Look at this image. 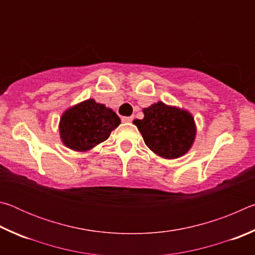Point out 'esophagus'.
<instances>
[{
  "label": "esophagus",
  "mask_w": 255,
  "mask_h": 255,
  "mask_svg": "<svg viewBox=\"0 0 255 255\" xmlns=\"http://www.w3.org/2000/svg\"><path fill=\"white\" fill-rule=\"evenodd\" d=\"M132 119H133V117H123L122 122L123 123H131Z\"/></svg>",
  "instance_id": "34e87169"
}]
</instances>
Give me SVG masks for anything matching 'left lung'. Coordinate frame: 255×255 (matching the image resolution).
Returning a JSON list of instances; mask_svg holds the SVG:
<instances>
[{
    "label": "left lung",
    "mask_w": 255,
    "mask_h": 255,
    "mask_svg": "<svg viewBox=\"0 0 255 255\" xmlns=\"http://www.w3.org/2000/svg\"><path fill=\"white\" fill-rule=\"evenodd\" d=\"M144 118L133 120L147 147L164 158H178L191 147L196 125L188 111L154 103L143 110Z\"/></svg>",
    "instance_id": "obj_1"
}]
</instances>
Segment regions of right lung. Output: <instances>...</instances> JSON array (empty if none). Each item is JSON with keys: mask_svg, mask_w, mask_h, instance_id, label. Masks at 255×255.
<instances>
[{"mask_svg": "<svg viewBox=\"0 0 255 255\" xmlns=\"http://www.w3.org/2000/svg\"><path fill=\"white\" fill-rule=\"evenodd\" d=\"M119 124L116 112L89 99L64 112L59 123L60 138L68 148L85 152L107 140Z\"/></svg>", "mask_w": 255, "mask_h": 255, "instance_id": "obj_1", "label": "right lung"}]
</instances>
